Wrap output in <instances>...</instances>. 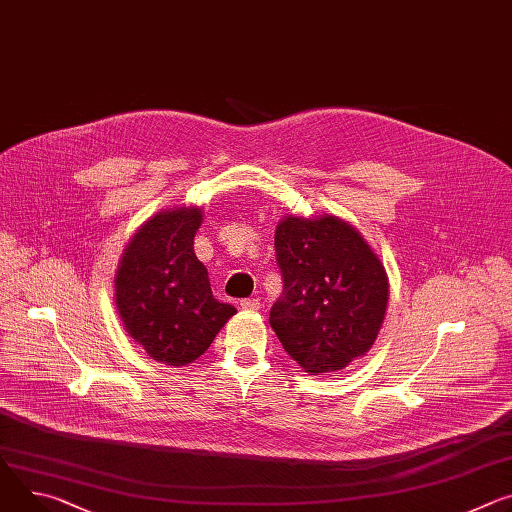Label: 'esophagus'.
<instances>
[{
  "mask_svg": "<svg viewBox=\"0 0 512 512\" xmlns=\"http://www.w3.org/2000/svg\"><path fill=\"white\" fill-rule=\"evenodd\" d=\"M241 306H243L245 310H259V308H261V302H259L257 298H245V300L241 302Z\"/></svg>",
  "mask_w": 512,
  "mask_h": 512,
  "instance_id": "obj_1",
  "label": "esophagus"
}]
</instances>
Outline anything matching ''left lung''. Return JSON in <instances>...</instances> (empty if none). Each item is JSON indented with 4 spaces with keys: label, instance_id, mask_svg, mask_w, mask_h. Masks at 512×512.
Returning <instances> with one entry per match:
<instances>
[{
    "label": "left lung",
    "instance_id": "8db88e82",
    "mask_svg": "<svg viewBox=\"0 0 512 512\" xmlns=\"http://www.w3.org/2000/svg\"><path fill=\"white\" fill-rule=\"evenodd\" d=\"M284 292L269 324L310 376L363 357L382 329L388 275L365 239L337 216H286L275 228Z\"/></svg>",
    "mask_w": 512,
    "mask_h": 512
}]
</instances>
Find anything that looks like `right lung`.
<instances>
[{
    "label": "right lung",
    "instance_id": "right-lung-1",
    "mask_svg": "<svg viewBox=\"0 0 512 512\" xmlns=\"http://www.w3.org/2000/svg\"><path fill=\"white\" fill-rule=\"evenodd\" d=\"M198 206L149 218L126 245L116 271V308L124 329L147 355L188 365L210 347L237 308L212 296L208 271L194 253Z\"/></svg>",
    "mask_w": 512,
    "mask_h": 512
}]
</instances>
